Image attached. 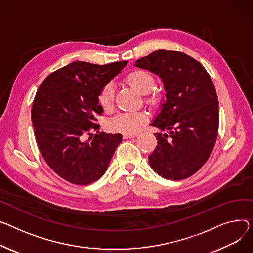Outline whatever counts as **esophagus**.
<instances>
[{"label": "esophagus", "instance_id": "1", "mask_svg": "<svg viewBox=\"0 0 253 253\" xmlns=\"http://www.w3.org/2000/svg\"><path fill=\"white\" fill-rule=\"evenodd\" d=\"M137 136V133H124L123 134V137L125 139H128V138H133V137H136Z\"/></svg>", "mask_w": 253, "mask_h": 253}]
</instances>
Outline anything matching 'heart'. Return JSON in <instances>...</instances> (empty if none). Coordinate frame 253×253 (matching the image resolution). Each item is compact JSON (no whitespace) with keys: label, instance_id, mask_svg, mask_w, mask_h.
Instances as JSON below:
<instances>
[{"label":"heart","instance_id":"1","mask_svg":"<svg viewBox=\"0 0 253 253\" xmlns=\"http://www.w3.org/2000/svg\"><path fill=\"white\" fill-rule=\"evenodd\" d=\"M125 82L139 93L143 94L144 103L155 107L160 100L159 92L156 91V80L149 72L144 70H134L125 77ZM115 90L112 84H106L100 89L97 99L99 105L105 110H111L114 104ZM147 120V115L142 111L122 112L117 114L110 121V128L117 132L134 133L141 124Z\"/></svg>","mask_w":253,"mask_h":253}]
</instances>
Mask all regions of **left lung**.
Here are the masks:
<instances>
[{
    "instance_id": "1",
    "label": "left lung",
    "mask_w": 253,
    "mask_h": 253,
    "mask_svg": "<svg viewBox=\"0 0 253 253\" xmlns=\"http://www.w3.org/2000/svg\"><path fill=\"white\" fill-rule=\"evenodd\" d=\"M136 67L159 75L166 102L151 125L158 144L148 156L153 170L165 179L183 180L209 160L218 130V100L205 67L177 50L159 49L136 61Z\"/></svg>"
}]
</instances>
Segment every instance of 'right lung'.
Returning <instances> with one entry per match:
<instances>
[{
  "label": "right lung",
  "instance_id": "add662e5",
  "mask_svg": "<svg viewBox=\"0 0 253 253\" xmlns=\"http://www.w3.org/2000/svg\"><path fill=\"white\" fill-rule=\"evenodd\" d=\"M126 64L76 61L50 73L40 85L31 109L37 143L45 163L64 180L88 185L107 171L122 135L98 131L96 115H102L103 107L97 96Z\"/></svg>",
  "mask_w": 253,
  "mask_h": 253
}]
</instances>
